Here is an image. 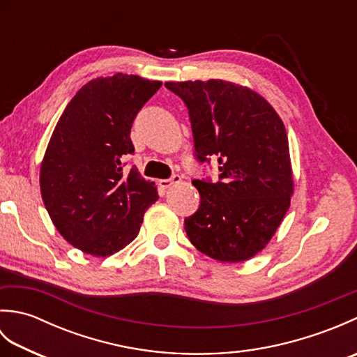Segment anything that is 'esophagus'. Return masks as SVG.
I'll list each match as a JSON object with an SVG mask.
<instances>
[{"label": "esophagus", "instance_id": "1", "mask_svg": "<svg viewBox=\"0 0 357 357\" xmlns=\"http://www.w3.org/2000/svg\"><path fill=\"white\" fill-rule=\"evenodd\" d=\"M179 181H181V176H178V174H174V176L170 178V179H161V181H159V185H161L162 188H170L172 185L178 184Z\"/></svg>", "mask_w": 357, "mask_h": 357}]
</instances>
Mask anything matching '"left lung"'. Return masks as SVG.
Masks as SVG:
<instances>
[{"label": "left lung", "mask_w": 357, "mask_h": 357, "mask_svg": "<svg viewBox=\"0 0 357 357\" xmlns=\"http://www.w3.org/2000/svg\"><path fill=\"white\" fill-rule=\"evenodd\" d=\"M190 115L196 156L218 158V183L193 181L201 206L185 231L201 253L244 262L267 247L294 192L282 119L247 86L224 79L165 82Z\"/></svg>", "instance_id": "left-lung-1"}]
</instances>
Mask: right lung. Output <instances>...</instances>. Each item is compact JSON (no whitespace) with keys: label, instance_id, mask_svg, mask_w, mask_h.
<instances>
[{"label":"right lung","instance_id":"obj_1","mask_svg":"<svg viewBox=\"0 0 357 357\" xmlns=\"http://www.w3.org/2000/svg\"><path fill=\"white\" fill-rule=\"evenodd\" d=\"M162 86L116 73L82 86L58 119L40 169L45 210L59 234L82 253L105 257L138 236L158 201L155 183L123 161L135 147L136 113Z\"/></svg>","mask_w":357,"mask_h":357}]
</instances>
